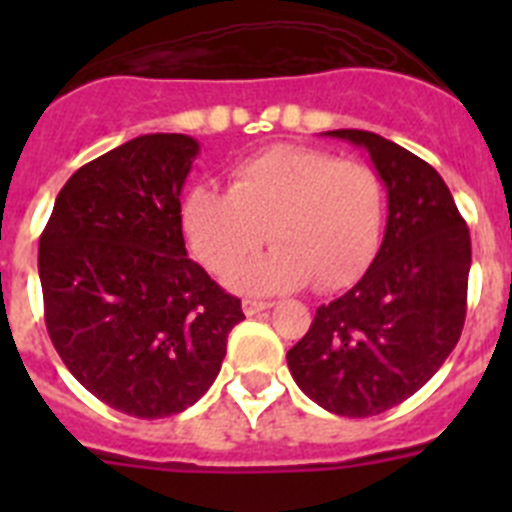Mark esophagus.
Returning <instances> with one entry per match:
<instances>
[{
	"label": "esophagus",
	"mask_w": 512,
	"mask_h": 512,
	"mask_svg": "<svg viewBox=\"0 0 512 512\" xmlns=\"http://www.w3.org/2000/svg\"><path fill=\"white\" fill-rule=\"evenodd\" d=\"M269 307H271V302H266V300H251V297H248V300H243V312H246V315H259V312L269 310Z\"/></svg>",
	"instance_id": "obj_1"
}]
</instances>
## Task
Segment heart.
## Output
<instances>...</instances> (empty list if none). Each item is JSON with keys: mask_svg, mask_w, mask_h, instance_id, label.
Returning a JSON list of instances; mask_svg holds the SVG:
<instances>
[{"mask_svg": "<svg viewBox=\"0 0 512 512\" xmlns=\"http://www.w3.org/2000/svg\"><path fill=\"white\" fill-rule=\"evenodd\" d=\"M384 187L372 166L302 146H271L230 171L228 192L194 187L182 205L187 243L215 277L271 251L233 277V287L269 295L312 282L341 289L377 253Z\"/></svg>", "mask_w": 512, "mask_h": 512, "instance_id": "heart-1", "label": "heart"}]
</instances>
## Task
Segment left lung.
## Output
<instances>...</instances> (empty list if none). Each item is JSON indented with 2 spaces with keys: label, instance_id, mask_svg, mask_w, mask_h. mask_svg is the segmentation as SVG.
Listing matches in <instances>:
<instances>
[{
  "label": "left lung",
  "instance_id": "left-lung-1",
  "mask_svg": "<svg viewBox=\"0 0 512 512\" xmlns=\"http://www.w3.org/2000/svg\"><path fill=\"white\" fill-rule=\"evenodd\" d=\"M364 148L387 189L384 238L364 277L320 305L287 351L297 387L328 413L395 408L449 359L464 328L472 238L431 164L369 130H328Z\"/></svg>",
  "mask_w": 512,
  "mask_h": 512
}]
</instances>
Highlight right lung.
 <instances>
[{
	"label": "right lung",
	"instance_id": "obj_1",
	"mask_svg": "<svg viewBox=\"0 0 512 512\" xmlns=\"http://www.w3.org/2000/svg\"><path fill=\"white\" fill-rule=\"evenodd\" d=\"M200 143L151 133L81 166L40 235L45 325L94 397L135 418L187 410L246 315L187 256L182 189Z\"/></svg>",
	"mask_w": 512,
	"mask_h": 512
}]
</instances>
